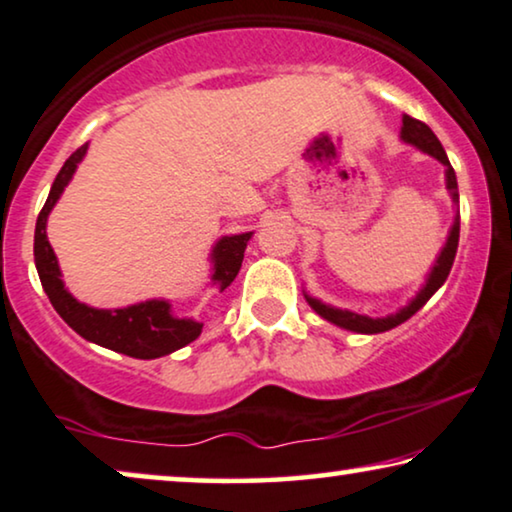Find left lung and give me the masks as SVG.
<instances>
[{
  "mask_svg": "<svg viewBox=\"0 0 512 512\" xmlns=\"http://www.w3.org/2000/svg\"><path fill=\"white\" fill-rule=\"evenodd\" d=\"M400 138L405 142H410V145H417L419 149H424L426 154H431L438 159L440 163H445V175H447V189L449 194H452V199L459 203V187H456V175H454V168L452 163H449L445 149H442L440 140L435 138V133L428 128L424 121L419 119H412V117H403V133H400ZM456 248H459V215H456L454 220V227L449 231V238L445 243V248H442L438 262H435V267L431 271V276H428V283L424 285V290L419 292L417 297L412 299V304H407L403 311L395 313V316H388V318H367V316H358V313H351V311H342V309H332V306H325L320 304L318 299H309L311 309L318 313V316H323L325 320H330V323H335L339 327H344V330H351V332H363V335H377V332H386L391 330V327L405 323L407 318H412L414 313H417L421 306H424L428 299L435 295V290L440 288L442 283L447 281L449 271H452V264H454V257H456Z\"/></svg>",
  "mask_w": 512,
  "mask_h": 512,
  "instance_id": "left-lung-1",
  "label": "left lung"
}]
</instances>
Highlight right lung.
Wrapping results in <instances>:
<instances>
[{"label":"right lung","instance_id":"right-lung-1","mask_svg":"<svg viewBox=\"0 0 512 512\" xmlns=\"http://www.w3.org/2000/svg\"><path fill=\"white\" fill-rule=\"evenodd\" d=\"M88 145H81L77 152H72L65 166L60 168L53 182L49 199H46L42 213L37 217V227H34V264H37L39 281H42L46 295H49L53 309L60 313V318L79 332L88 342H95L105 349H112L117 353L131 358H161L168 356L189 342H194L201 335L203 323L189 318H175L170 316V304L161 302V299H152V302H142L128 309H91V306L81 304L74 299L70 292L65 290L63 281H60L58 260L53 255V248L46 238V217H49L51 208L63 194L67 182L72 180L77 163L84 159ZM252 234H238V236H224L220 243L215 245L213 260H215V274L213 281L220 285V290L227 288L234 281L238 269H241L245 245H248Z\"/></svg>","mask_w":512,"mask_h":512}]
</instances>
